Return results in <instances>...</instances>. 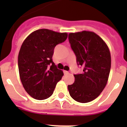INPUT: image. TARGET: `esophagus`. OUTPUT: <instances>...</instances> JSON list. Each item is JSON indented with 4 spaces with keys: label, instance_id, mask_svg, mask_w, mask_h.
Masks as SVG:
<instances>
[{
    "label": "esophagus",
    "instance_id": "34e87169",
    "mask_svg": "<svg viewBox=\"0 0 127 127\" xmlns=\"http://www.w3.org/2000/svg\"><path fill=\"white\" fill-rule=\"evenodd\" d=\"M63 72H64V74H69V72L68 71H66V70H63Z\"/></svg>",
    "mask_w": 127,
    "mask_h": 127
}]
</instances>
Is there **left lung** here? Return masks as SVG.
Listing matches in <instances>:
<instances>
[{
	"label": "left lung",
	"instance_id": "left-lung-1",
	"mask_svg": "<svg viewBox=\"0 0 127 127\" xmlns=\"http://www.w3.org/2000/svg\"><path fill=\"white\" fill-rule=\"evenodd\" d=\"M68 40L76 57L82 74H74V82L68 85L70 95L80 103H88L97 97L108 80L111 54L105 41L92 32L70 33Z\"/></svg>",
	"mask_w": 127,
	"mask_h": 127
}]
</instances>
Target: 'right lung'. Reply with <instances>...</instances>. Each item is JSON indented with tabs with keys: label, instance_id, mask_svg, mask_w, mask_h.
<instances>
[{
	"label": "right lung",
	"instance_id": "right-lung-1",
	"mask_svg": "<svg viewBox=\"0 0 127 127\" xmlns=\"http://www.w3.org/2000/svg\"><path fill=\"white\" fill-rule=\"evenodd\" d=\"M66 33L40 29L27 37L18 55L20 78L25 90L33 98L42 100L49 97L64 75L52 57L57 45L67 38Z\"/></svg>",
	"mask_w": 127,
	"mask_h": 127
}]
</instances>
